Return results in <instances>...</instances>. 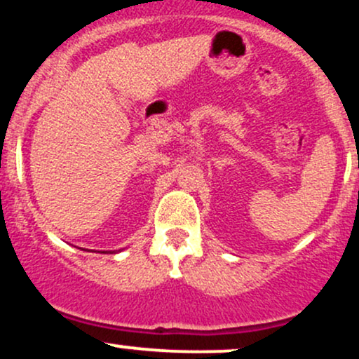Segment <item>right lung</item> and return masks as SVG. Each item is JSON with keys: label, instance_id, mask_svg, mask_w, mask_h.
Here are the masks:
<instances>
[{"label": "right lung", "instance_id": "right-lung-1", "mask_svg": "<svg viewBox=\"0 0 359 359\" xmlns=\"http://www.w3.org/2000/svg\"><path fill=\"white\" fill-rule=\"evenodd\" d=\"M114 252H116V250H114Z\"/></svg>", "mask_w": 359, "mask_h": 359}]
</instances>
